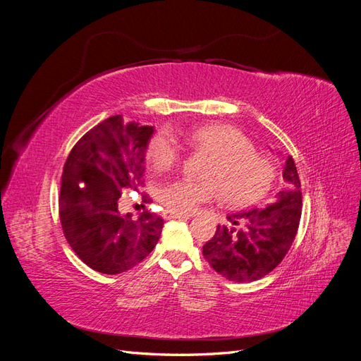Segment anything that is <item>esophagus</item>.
<instances>
[{"mask_svg":"<svg viewBox=\"0 0 361 361\" xmlns=\"http://www.w3.org/2000/svg\"><path fill=\"white\" fill-rule=\"evenodd\" d=\"M164 216H166V218H190V215H187V214H178V212H173V211H166V212H164Z\"/></svg>","mask_w":361,"mask_h":361,"instance_id":"34e87169","label":"esophagus"}]
</instances>
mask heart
<instances>
[{"label": "heart", "instance_id": "1", "mask_svg": "<svg viewBox=\"0 0 361 361\" xmlns=\"http://www.w3.org/2000/svg\"><path fill=\"white\" fill-rule=\"evenodd\" d=\"M185 141L212 161L204 171V179H178L164 185L159 200L169 211L191 214L202 203L209 202L221 191V199L233 206L253 203L269 191L274 180V167L256 154L253 143L241 130L231 125L195 126L183 134ZM147 158L157 170H169L180 158V147L167 130L150 140Z\"/></svg>", "mask_w": 361, "mask_h": 361}]
</instances>
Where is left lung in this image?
<instances>
[{"label":"left lung","mask_w":361,"mask_h":361,"mask_svg":"<svg viewBox=\"0 0 361 361\" xmlns=\"http://www.w3.org/2000/svg\"><path fill=\"white\" fill-rule=\"evenodd\" d=\"M285 187L265 209H248L227 215L231 226H218L203 245L209 265L227 280L255 281L274 269L289 251L297 235L302 194L292 157L283 169Z\"/></svg>","instance_id":"8db88e82"}]
</instances>
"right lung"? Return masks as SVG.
<instances>
[{
	"instance_id": "right-lung-1",
	"label": "right lung",
	"mask_w": 361,
	"mask_h": 361,
	"mask_svg": "<svg viewBox=\"0 0 361 361\" xmlns=\"http://www.w3.org/2000/svg\"><path fill=\"white\" fill-rule=\"evenodd\" d=\"M154 126L113 116L73 146L61 176L60 221L69 245L87 267L120 274L155 248L164 220L145 211L118 212L123 190L145 179V158Z\"/></svg>"
}]
</instances>
